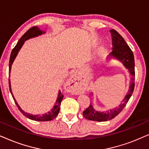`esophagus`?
Returning a JSON list of instances; mask_svg holds the SVG:
<instances>
[{
  "label": "esophagus",
  "mask_w": 149,
  "mask_h": 149,
  "mask_svg": "<svg viewBox=\"0 0 149 149\" xmlns=\"http://www.w3.org/2000/svg\"><path fill=\"white\" fill-rule=\"evenodd\" d=\"M78 80L76 74H73L70 78L68 79L67 82V86H68V90L69 92L72 93H76L78 92Z\"/></svg>",
  "instance_id": "34e87169"
}]
</instances>
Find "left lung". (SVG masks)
Listing matches in <instances>:
<instances>
[{"instance_id": "8db88e82", "label": "left lung", "mask_w": 149, "mask_h": 149, "mask_svg": "<svg viewBox=\"0 0 149 149\" xmlns=\"http://www.w3.org/2000/svg\"><path fill=\"white\" fill-rule=\"evenodd\" d=\"M112 36V45H113V51L109 55L107 60L109 61L111 59H115L121 63L129 72L131 78H130L129 89L123 100L118 107L114 109L108 110L107 111H99L95 109L93 103H90L89 107L83 113V115L85 119L95 121H107L115 118L116 116L122 111L125 107L130 97L133 93L134 89V80H135V70H134V57L130 47L126 43L123 38L115 30H111ZM91 95L93 96V93Z\"/></svg>"}]
</instances>
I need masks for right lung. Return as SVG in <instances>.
I'll use <instances>...</instances> for the list:
<instances>
[{"label":"right lung","mask_w":149,"mask_h":149,"mask_svg":"<svg viewBox=\"0 0 149 149\" xmlns=\"http://www.w3.org/2000/svg\"><path fill=\"white\" fill-rule=\"evenodd\" d=\"M45 31H43V30H41L39 28H38L37 26H34L32 28H30L28 30L27 32H26L25 34H24L23 36H22L21 38L19 40V41L17 42V45H16L15 47L13 48V49L12 50L11 54V56H10V60H9V77H10V73H11V66L12 64L15 60V59L16 58V56H17L18 53H19V50L21 49V48L23 46V45L24 44L26 40H27L30 38H32L34 37H36V36H40L42 34H43L45 33ZM9 89H10V92H11L12 97L15 101V103L17 105V107H18V109L20 111L22 112V113L23 115L26 117L28 119L33 120V121H51V120H53L55 119L57 117V115H58L59 111H60V104L61 102H62L63 97L62 93H61L60 90H59L58 92V97H57L56 103L52 109L50 110L49 111L47 112V113L42 114V115H32V114L26 113L25 111H24L23 110L21 109V107H19L18 103L16 101V100L15 97H14L13 95V92H12L11 90V81H10V79H9Z\"/></svg>","instance_id":"obj_1"}]
</instances>
